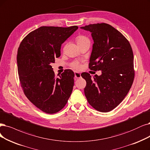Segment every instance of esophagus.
<instances>
[{
	"label": "esophagus",
	"instance_id": "esophagus-1",
	"mask_svg": "<svg viewBox=\"0 0 150 150\" xmlns=\"http://www.w3.org/2000/svg\"><path fill=\"white\" fill-rule=\"evenodd\" d=\"M75 77L76 79H80L81 77V74L80 73V72L75 71Z\"/></svg>",
	"mask_w": 150,
	"mask_h": 150
}]
</instances>
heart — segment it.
I'll use <instances>...</instances> for the list:
<instances>
[{
  "label": "heart",
  "instance_id": "1",
  "mask_svg": "<svg viewBox=\"0 0 150 150\" xmlns=\"http://www.w3.org/2000/svg\"><path fill=\"white\" fill-rule=\"evenodd\" d=\"M76 42L79 46L81 45V44H84L87 42H90V40L85 36L83 35H79L76 38ZM71 67L75 69H80L81 67V65L80 63L79 62H74L71 64Z\"/></svg>",
  "mask_w": 150,
  "mask_h": 150
}]
</instances>
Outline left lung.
I'll list each match as a JSON object with an SVG mask.
<instances>
[{
	"label": "left lung",
	"mask_w": 150,
	"mask_h": 150,
	"mask_svg": "<svg viewBox=\"0 0 150 150\" xmlns=\"http://www.w3.org/2000/svg\"><path fill=\"white\" fill-rule=\"evenodd\" d=\"M89 31L94 41L89 69L101 70L93 78L83 72L88 102L99 112H107L123 101L134 82V54L130 44L111 25L101 23L81 27Z\"/></svg>",
	"instance_id": "1"
}]
</instances>
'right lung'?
Masks as SVG:
<instances>
[{
  "mask_svg": "<svg viewBox=\"0 0 150 150\" xmlns=\"http://www.w3.org/2000/svg\"><path fill=\"white\" fill-rule=\"evenodd\" d=\"M79 28L41 26L21 42L18 49L19 80L26 98L47 114L62 109L74 85V71L65 70L55 76L51 64L60 57L62 44Z\"/></svg>",
  "mask_w": 150,
  "mask_h": 150,
  "instance_id": "1",
  "label": "right lung"
}]
</instances>
